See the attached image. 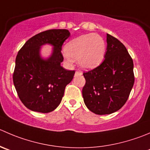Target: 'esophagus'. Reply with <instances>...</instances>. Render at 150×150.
Wrapping results in <instances>:
<instances>
[{
	"mask_svg": "<svg viewBox=\"0 0 150 150\" xmlns=\"http://www.w3.org/2000/svg\"><path fill=\"white\" fill-rule=\"evenodd\" d=\"M81 73L80 72H78V71H76L75 73V76H78V75H81Z\"/></svg>",
	"mask_w": 150,
	"mask_h": 150,
	"instance_id": "1",
	"label": "esophagus"
}]
</instances>
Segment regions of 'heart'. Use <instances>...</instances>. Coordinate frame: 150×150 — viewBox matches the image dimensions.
Here are the masks:
<instances>
[{
	"label": "heart",
	"instance_id": "1",
	"mask_svg": "<svg viewBox=\"0 0 150 150\" xmlns=\"http://www.w3.org/2000/svg\"><path fill=\"white\" fill-rule=\"evenodd\" d=\"M106 45L100 35L88 33L69 41L65 46V58L69 62L78 59V66L89 70L97 67L104 59Z\"/></svg>",
	"mask_w": 150,
	"mask_h": 150
}]
</instances>
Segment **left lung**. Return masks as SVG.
<instances>
[{
	"label": "left lung",
	"mask_w": 150,
	"mask_h": 150,
	"mask_svg": "<svg viewBox=\"0 0 150 150\" xmlns=\"http://www.w3.org/2000/svg\"><path fill=\"white\" fill-rule=\"evenodd\" d=\"M107 51L100 66L84 72L83 97L88 110L98 115L120 110L134 84L133 59L124 45L107 34Z\"/></svg>",
	"instance_id": "1"
}]
</instances>
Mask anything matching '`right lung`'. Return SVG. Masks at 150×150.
<instances>
[{
    "label": "right lung",
    "instance_id": "right-lung-1",
    "mask_svg": "<svg viewBox=\"0 0 150 150\" xmlns=\"http://www.w3.org/2000/svg\"><path fill=\"white\" fill-rule=\"evenodd\" d=\"M70 36L66 29H52L29 39L17 53L13 82L19 98L27 108L40 113L54 110L61 103L65 87L72 81L75 71L61 66V50ZM53 47L51 56L45 59L41 47Z\"/></svg>",
    "mask_w": 150,
    "mask_h": 150
}]
</instances>
